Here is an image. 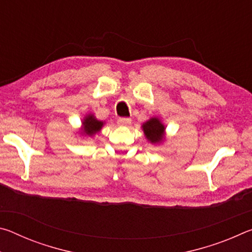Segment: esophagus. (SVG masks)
Here are the masks:
<instances>
[{
	"label": "esophagus",
	"mask_w": 252,
	"mask_h": 252,
	"mask_svg": "<svg viewBox=\"0 0 252 252\" xmlns=\"http://www.w3.org/2000/svg\"><path fill=\"white\" fill-rule=\"evenodd\" d=\"M118 125L121 126H131V119H129V118L118 119Z\"/></svg>",
	"instance_id": "34e87169"
}]
</instances>
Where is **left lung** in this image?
Returning <instances> with one entry per match:
<instances>
[{
	"label": "left lung",
	"mask_w": 252,
	"mask_h": 252,
	"mask_svg": "<svg viewBox=\"0 0 252 252\" xmlns=\"http://www.w3.org/2000/svg\"><path fill=\"white\" fill-rule=\"evenodd\" d=\"M144 136L151 144H161L165 140V126L158 117H152L150 120L141 126Z\"/></svg>",
	"instance_id": "left-lung-1"
}]
</instances>
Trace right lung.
I'll use <instances>...</instances> for the list:
<instances>
[{"mask_svg":"<svg viewBox=\"0 0 252 252\" xmlns=\"http://www.w3.org/2000/svg\"><path fill=\"white\" fill-rule=\"evenodd\" d=\"M104 126L103 121L97 120V119L94 117V114L89 113L83 118L82 120V125H81V131L79 133L81 135H85V136H90L92 138L93 135L99 133L101 131L102 127Z\"/></svg>","mask_w":252,"mask_h":252,"instance_id":"obj_1","label":"right lung"}]
</instances>
